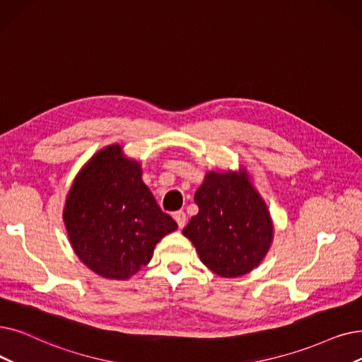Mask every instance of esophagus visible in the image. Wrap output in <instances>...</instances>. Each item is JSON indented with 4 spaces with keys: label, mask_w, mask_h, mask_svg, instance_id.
I'll return each mask as SVG.
<instances>
[{
    "label": "esophagus",
    "mask_w": 362,
    "mask_h": 362,
    "mask_svg": "<svg viewBox=\"0 0 362 362\" xmlns=\"http://www.w3.org/2000/svg\"><path fill=\"white\" fill-rule=\"evenodd\" d=\"M175 220L177 222V226H179V228H183V226L186 225V220H187L186 213L182 211V210L176 211V213H175Z\"/></svg>",
    "instance_id": "1"
}]
</instances>
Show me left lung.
<instances>
[{
    "instance_id": "left-lung-1",
    "label": "left lung",
    "mask_w": 362,
    "mask_h": 362,
    "mask_svg": "<svg viewBox=\"0 0 362 362\" xmlns=\"http://www.w3.org/2000/svg\"><path fill=\"white\" fill-rule=\"evenodd\" d=\"M194 201L198 214L183 228L201 262L220 276L250 272L268 253L272 222L260 195L235 173H209Z\"/></svg>"
}]
</instances>
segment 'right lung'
<instances>
[{
    "mask_svg": "<svg viewBox=\"0 0 362 362\" xmlns=\"http://www.w3.org/2000/svg\"><path fill=\"white\" fill-rule=\"evenodd\" d=\"M64 218L76 256L105 278L125 279L149 263L177 223L156 204L139 163L118 145L93 156L68 195Z\"/></svg>",
    "mask_w": 362,
    "mask_h": 362,
    "instance_id": "obj_1",
    "label": "right lung"
}]
</instances>
